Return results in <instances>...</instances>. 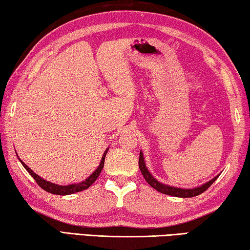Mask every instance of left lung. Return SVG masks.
Segmentation results:
<instances>
[{
    "label": "left lung",
    "instance_id": "8db88e82",
    "mask_svg": "<svg viewBox=\"0 0 250 250\" xmlns=\"http://www.w3.org/2000/svg\"><path fill=\"white\" fill-rule=\"evenodd\" d=\"M139 167H140L141 172H142V175L144 177V179L147 181V184L151 186V187H153L154 189H156L157 191H160V192L164 193V194H168V196H174V197H180V198L196 197V196H198V194L204 192L213 183H214L217 177H219V176H216L215 178H213L212 180L208 181L207 184L200 186V187H197V188H193V189H181V188L170 187V186H166V185H163L161 183H158V181L155 178H154V177L151 174H149V171L147 170L146 166H145L142 152H140Z\"/></svg>",
    "mask_w": 250,
    "mask_h": 250
}]
</instances>
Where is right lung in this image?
I'll list each match as a JSON object with an SVG mask.
<instances>
[{
    "label": "right lung",
    "mask_w": 250,
    "mask_h": 250,
    "mask_svg": "<svg viewBox=\"0 0 250 250\" xmlns=\"http://www.w3.org/2000/svg\"><path fill=\"white\" fill-rule=\"evenodd\" d=\"M107 152L108 151L104 153V155L102 157V162H101V164H99V166L97 167V169L95 170L87 179H85L84 181H82V183H80V184H74V185H69V186H59L56 184L49 183V181H46L44 179H42V177H39L37 174H35V172L25 164V163H22L21 160L20 161L22 164V166L26 168V170L29 172L30 176L36 180V183H37L43 190H46V191H48L50 193H53V194H61V196H66V194L80 192V191H82V190L87 189L94 184V181L98 178L99 174H101L102 169L104 168V163H105V157H106Z\"/></svg>",
    "instance_id": "right-lung-1"
}]
</instances>
